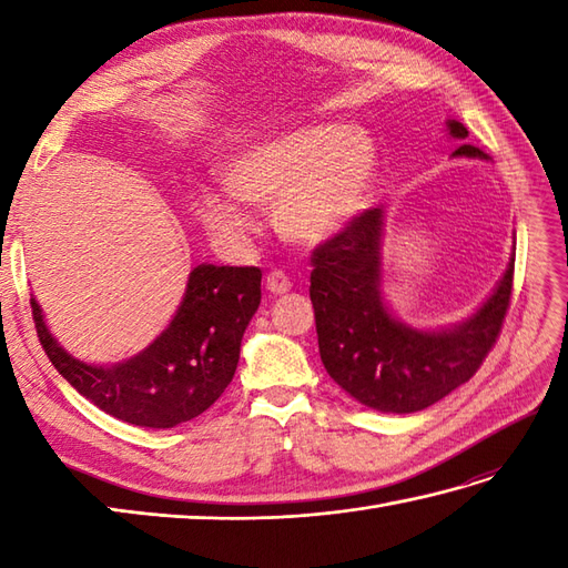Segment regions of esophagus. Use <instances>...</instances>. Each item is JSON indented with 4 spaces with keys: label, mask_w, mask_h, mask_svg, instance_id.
Instances as JSON below:
<instances>
[{
    "label": "esophagus",
    "mask_w": 568,
    "mask_h": 568,
    "mask_svg": "<svg viewBox=\"0 0 568 568\" xmlns=\"http://www.w3.org/2000/svg\"><path fill=\"white\" fill-rule=\"evenodd\" d=\"M265 287H268V293H273V295H283L291 291L293 283L283 271H271L268 277H265Z\"/></svg>",
    "instance_id": "34e87169"
}]
</instances>
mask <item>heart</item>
<instances>
[{
    "instance_id": "heart-1",
    "label": "heart",
    "mask_w": 568,
    "mask_h": 568,
    "mask_svg": "<svg viewBox=\"0 0 568 568\" xmlns=\"http://www.w3.org/2000/svg\"><path fill=\"white\" fill-rule=\"evenodd\" d=\"M376 175L366 131L334 122L307 124L241 146L224 161L232 195L204 192L200 216L212 234L241 244L253 232L251 207L271 210L275 229L303 246L327 244L364 210Z\"/></svg>"
}]
</instances>
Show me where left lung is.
Here are the masks:
<instances>
[{
    "label": "left lung",
    "mask_w": 568,
    "mask_h": 568,
    "mask_svg": "<svg viewBox=\"0 0 568 568\" xmlns=\"http://www.w3.org/2000/svg\"><path fill=\"white\" fill-rule=\"evenodd\" d=\"M446 131L456 141L468 136L456 119H446ZM452 155L488 161L470 143ZM383 236L385 210L376 207L315 248L310 300L322 364L334 383L371 409L407 415L439 403L484 364L510 305L515 258L474 315L449 327L417 329L385 300Z\"/></svg>",
    "instance_id": "1"
}]
</instances>
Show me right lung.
I'll list each match as a JSON object with an SVG mask.
<instances>
[{
  "mask_svg": "<svg viewBox=\"0 0 568 568\" xmlns=\"http://www.w3.org/2000/svg\"><path fill=\"white\" fill-rule=\"evenodd\" d=\"M258 305V268L200 263L171 324L143 352L106 366L68 354L31 297L36 332L60 376L106 415L151 429L183 425L216 403L234 378L241 339Z\"/></svg>",
  "mask_w": 568,
  "mask_h": 568,
  "instance_id": "add662e5",
  "label": "right lung"
}]
</instances>
